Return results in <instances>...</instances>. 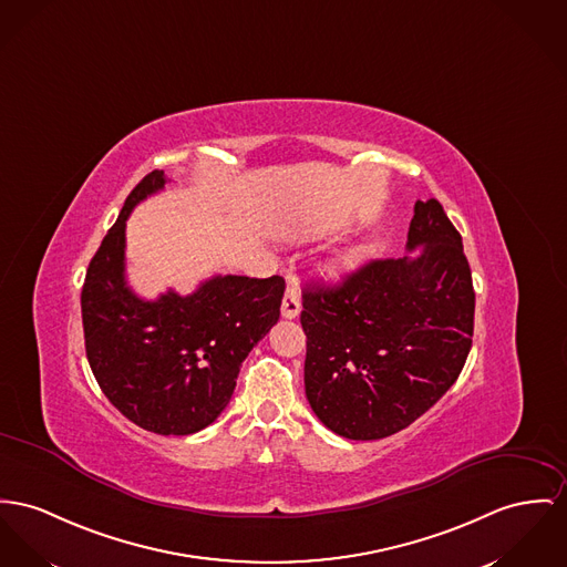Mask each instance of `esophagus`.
<instances>
[{
  "label": "esophagus",
  "instance_id": "esophagus-1",
  "mask_svg": "<svg viewBox=\"0 0 567 567\" xmlns=\"http://www.w3.org/2000/svg\"><path fill=\"white\" fill-rule=\"evenodd\" d=\"M299 313H301V297H299L297 288L290 286V288L286 290L284 302H281V316L288 318V320H292V318H297Z\"/></svg>",
  "mask_w": 567,
  "mask_h": 567
}]
</instances>
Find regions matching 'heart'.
Masks as SVG:
<instances>
[{"mask_svg": "<svg viewBox=\"0 0 567 567\" xmlns=\"http://www.w3.org/2000/svg\"><path fill=\"white\" fill-rule=\"evenodd\" d=\"M368 256H370V249H368V247L352 249V251L343 254L340 260L333 265V272H336V275H346V272H350V270H354L357 266L361 265Z\"/></svg>", "mask_w": 567, "mask_h": 567, "instance_id": "heart-1", "label": "heart"}]
</instances>
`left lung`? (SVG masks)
Returning <instances> with one entry per match:
<instances>
[{"label": "left lung", "mask_w": 567, "mask_h": 567, "mask_svg": "<svg viewBox=\"0 0 567 567\" xmlns=\"http://www.w3.org/2000/svg\"><path fill=\"white\" fill-rule=\"evenodd\" d=\"M340 286L302 292L305 395L336 434L377 441L409 427L460 377L475 292L462 236L436 199L416 202L406 249Z\"/></svg>", "instance_id": "8db88e82"}]
</instances>
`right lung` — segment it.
<instances>
[{
	"instance_id": "add662e5",
	"label": "right lung",
	"mask_w": 567,
	"mask_h": 567,
	"mask_svg": "<svg viewBox=\"0 0 567 567\" xmlns=\"http://www.w3.org/2000/svg\"><path fill=\"white\" fill-rule=\"evenodd\" d=\"M163 187L154 169L126 197L87 266L81 318L92 374L115 409L154 434L187 436L226 409L243 361L279 320L286 281L217 275L187 297L140 299L124 277L126 219Z\"/></svg>"
}]
</instances>
